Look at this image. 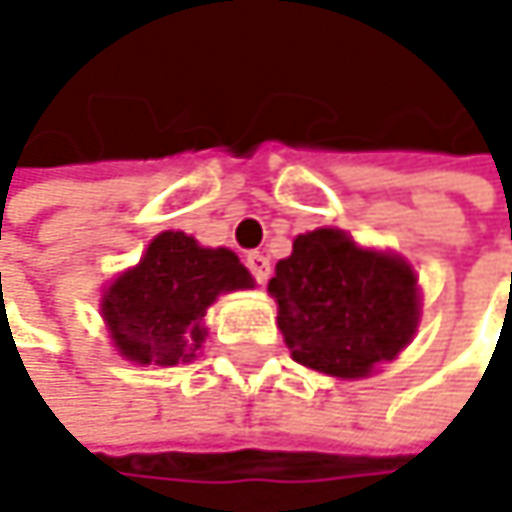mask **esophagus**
<instances>
[{
    "label": "esophagus",
    "mask_w": 512,
    "mask_h": 512,
    "mask_svg": "<svg viewBox=\"0 0 512 512\" xmlns=\"http://www.w3.org/2000/svg\"><path fill=\"white\" fill-rule=\"evenodd\" d=\"M246 266L252 269V275H255V281H266L269 278V272H272V266H269V257L260 255V252H249L246 255Z\"/></svg>",
    "instance_id": "1"
}]
</instances>
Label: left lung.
Returning <instances> with one entry per match:
<instances>
[{
	"label": "left lung",
	"mask_w": 512,
	"mask_h": 512,
	"mask_svg": "<svg viewBox=\"0 0 512 512\" xmlns=\"http://www.w3.org/2000/svg\"><path fill=\"white\" fill-rule=\"evenodd\" d=\"M269 293L278 329L293 361L361 379L397 358L421 320L415 269L400 255L361 249L338 228H317L293 240L275 263Z\"/></svg>",
	"instance_id": "8db88e82"
}]
</instances>
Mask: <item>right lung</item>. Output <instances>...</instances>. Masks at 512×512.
Wrapping results in <instances>:
<instances>
[{"label": "right lung", "mask_w": 512, "mask_h": 512, "mask_svg": "<svg viewBox=\"0 0 512 512\" xmlns=\"http://www.w3.org/2000/svg\"><path fill=\"white\" fill-rule=\"evenodd\" d=\"M246 287H255V278L231 249H204L183 231H162L145 257L106 287L100 314L127 361L174 367L201 350L207 308Z\"/></svg>", "instance_id": "1"}]
</instances>
